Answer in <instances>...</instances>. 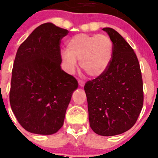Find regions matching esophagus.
Instances as JSON below:
<instances>
[{
	"instance_id": "34e87169",
	"label": "esophagus",
	"mask_w": 158,
	"mask_h": 158,
	"mask_svg": "<svg viewBox=\"0 0 158 158\" xmlns=\"http://www.w3.org/2000/svg\"><path fill=\"white\" fill-rule=\"evenodd\" d=\"M78 83L81 86H83L85 85V82L83 80H78Z\"/></svg>"
}]
</instances>
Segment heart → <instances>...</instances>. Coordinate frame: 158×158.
<instances>
[{"instance_id": "b5f03b06", "label": "heart", "mask_w": 158, "mask_h": 158, "mask_svg": "<svg viewBox=\"0 0 158 158\" xmlns=\"http://www.w3.org/2000/svg\"><path fill=\"white\" fill-rule=\"evenodd\" d=\"M112 54V42L106 35L78 34L69 40L67 49L61 52V57L69 72L75 69L80 60L83 71L95 77L107 67Z\"/></svg>"}]
</instances>
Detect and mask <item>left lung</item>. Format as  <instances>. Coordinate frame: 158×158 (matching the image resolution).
Segmentation results:
<instances>
[{
  "instance_id": "8db88e82",
  "label": "left lung",
  "mask_w": 158,
  "mask_h": 158,
  "mask_svg": "<svg viewBox=\"0 0 158 158\" xmlns=\"http://www.w3.org/2000/svg\"><path fill=\"white\" fill-rule=\"evenodd\" d=\"M112 42V58L95 79L84 86L89 120L96 134L113 136L131 129L143 105L140 64L134 50L118 31L103 28Z\"/></svg>"
}]
</instances>
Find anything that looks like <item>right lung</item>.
I'll return each mask as SVG.
<instances>
[{"mask_svg": "<svg viewBox=\"0 0 158 158\" xmlns=\"http://www.w3.org/2000/svg\"><path fill=\"white\" fill-rule=\"evenodd\" d=\"M68 33L51 23L41 24L17 51L9 102L18 123L31 133L57 132L78 86L77 80L60 68V41Z\"/></svg>", "mask_w": 158, "mask_h": 158, "instance_id": "1", "label": "right lung"}]
</instances>
